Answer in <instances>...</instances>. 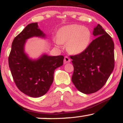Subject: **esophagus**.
Listing matches in <instances>:
<instances>
[{
  "mask_svg": "<svg viewBox=\"0 0 123 123\" xmlns=\"http://www.w3.org/2000/svg\"><path fill=\"white\" fill-rule=\"evenodd\" d=\"M70 62V59L68 57V56H65L64 58V61H63V63H67Z\"/></svg>",
  "mask_w": 123,
  "mask_h": 123,
  "instance_id": "1",
  "label": "esophagus"
}]
</instances>
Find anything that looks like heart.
<instances>
[{"mask_svg": "<svg viewBox=\"0 0 123 123\" xmlns=\"http://www.w3.org/2000/svg\"><path fill=\"white\" fill-rule=\"evenodd\" d=\"M58 44L66 43V48L70 53L79 54L88 47L91 34L87 28L79 25H69L61 28L57 33Z\"/></svg>", "mask_w": 123, "mask_h": 123, "instance_id": "b5f03b06", "label": "heart"}]
</instances>
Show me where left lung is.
Here are the masks:
<instances>
[{"instance_id": "left-lung-1", "label": "left lung", "mask_w": 123, "mask_h": 123, "mask_svg": "<svg viewBox=\"0 0 123 123\" xmlns=\"http://www.w3.org/2000/svg\"><path fill=\"white\" fill-rule=\"evenodd\" d=\"M96 36L83 53L70 55L74 71L72 80L84 94L95 92L105 84L115 67L114 43L111 36L98 24L94 29Z\"/></svg>"}]
</instances>
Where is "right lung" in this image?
<instances>
[{
    "instance_id": "1",
    "label": "right lung",
    "mask_w": 123,
    "mask_h": 123,
    "mask_svg": "<svg viewBox=\"0 0 123 123\" xmlns=\"http://www.w3.org/2000/svg\"><path fill=\"white\" fill-rule=\"evenodd\" d=\"M45 35L38 28L37 22L28 24L14 39L8 57V65L17 88L31 97L46 94L53 82L56 68L63 65V55H43L37 60L28 58L24 51L26 39Z\"/></svg>"
}]
</instances>
